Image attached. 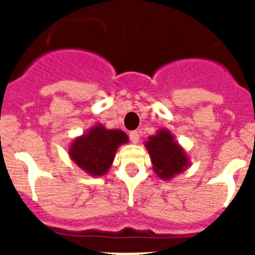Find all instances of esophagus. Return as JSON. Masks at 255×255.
Listing matches in <instances>:
<instances>
[{"label": "esophagus", "instance_id": "obj_1", "mask_svg": "<svg viewBox=\"0 0 255 255\" xmlns=\"http://www.w3.org/2000/svg\"><path fill=\"white\" fill-rule=\"evenodd\" d=\"M129 139H131V141L133 144L139 143V139H140L139 132H137V131H131V132H129Z\"/></svg>", "mask_w": 255, "mask_h": 255}]
</instances>
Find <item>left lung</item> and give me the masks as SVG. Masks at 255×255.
<instances>
[{"instance_id":"8db88e82","label":"left lung","mask_w":255,"mask_h":255,"mask_svg":"<svg viewBox=\"0 0 255 255\" xmlns=\"http://www.w3.org/2000/svg\"><path fill=\"white\" fill-rule=\"evenodd\" d=\"M151 157L152 169L161 180H172L190 165L186 151L167 128H160L144 143Z\"/></svg>"}]
</instances>
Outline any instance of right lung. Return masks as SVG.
<instances>
[{"mask_svg":"<svg viewBox=\"0 0 255 255\" xmlns=\"http://www.w3.org/2000/svg\"><path fill=\"white\" fill-rule=\"evenodd\" d=\"M127 143V133L122 129L95 124L70 143L69 156L88 176L100 177L111 168L118 148Z\"/></svg>","mask_w":255,"mask_h":255,"instance_id":"add662e5","label":"right lung"}]
</instances>
